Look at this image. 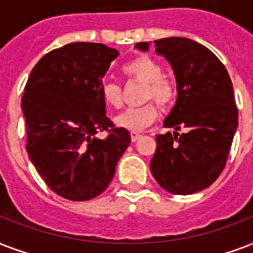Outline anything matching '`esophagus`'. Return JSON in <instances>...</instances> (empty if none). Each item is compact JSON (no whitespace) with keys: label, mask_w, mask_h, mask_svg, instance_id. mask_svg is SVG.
<instances>
[{"label":"esophagus","mask_w":253,"mask_h":253,"mask_svg":"<svg viewBox=\"0 0 253 253\" xmlns=\"http://www.w3.org/2000/svg\"><path fill=\"white\" fill-rule=\"evenodd\" d=\"M130 136H131V140H132V142H136V140L140 138V134L139 132H136V131H131Z\"/></svg>","instance_id":"34e87169"}]
</instances>
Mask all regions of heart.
I'll return each instance as SVG.
<instances>
[{
	"instance_id": "heart-1",
	"label": "heart",
	"mask_w": 253,
	"mask_h": 253,
	"mask_svg": "<svg viewBox=\"0 0 253 253\" xmlns=\"http://www.w3.org/2000/svg\"><path fill=\"white\" fill-rule=\"evenodd\" d=\"M123 74L128 78L143 82V99L154 101L162 107H167L175 101L176 87L173 82L163 77V69L154 58L140 55L127 62L122 67ZM101 96L110 107L122 105V88L115 81L105 80L101 84ZM158 117V109L154 103L128 107L115 117V125L128 131H140L150 126Z\"/></svg>"
}]
</instances>
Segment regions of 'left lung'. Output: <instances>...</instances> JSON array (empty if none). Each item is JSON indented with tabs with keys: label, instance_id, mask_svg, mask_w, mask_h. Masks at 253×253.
<instances>
[{
	"label": "left lung",
	"instance_id": "obj_1",
	"mask_svg": "<svg viewBox=\"0 0 253 253\" xmlns=\"http://www.w3.org/2000/svg\"><path fill=\"white\" fill-rule=\"evenodd\" d=\"M176 78V103L163 126L173 134L157 135L151 172L158 184L175 195L207 188L224 169L238 128V109L228 71L206 46L183 37L154 41ZM135 49L147 51L150 42ZM183 126L187 131L179 135Z\"/></svg>",
	"mask_w": 253,
	"mask_h": 253
}]
</instances>
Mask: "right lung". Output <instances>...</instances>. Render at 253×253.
<instances>
[{"label":"right lung","instance_id":"add662e5","mask_svg":"<svg viewBox=\"0 0 253 253\" xmlns=\"http://www.w3.org/2000/svg\"><path fill=\"white\" fill-rule=\"evenodd\" d=\"M119 53L102 43L73 42L50 51L29 75L21 99L26 151L41 178L65 199L95 198L113 180L131 142L106 117L101 84ZM109 130L105 140L96 132Z\"/></svg>","mask_w":253,"mask_h":253}]
</instances>
